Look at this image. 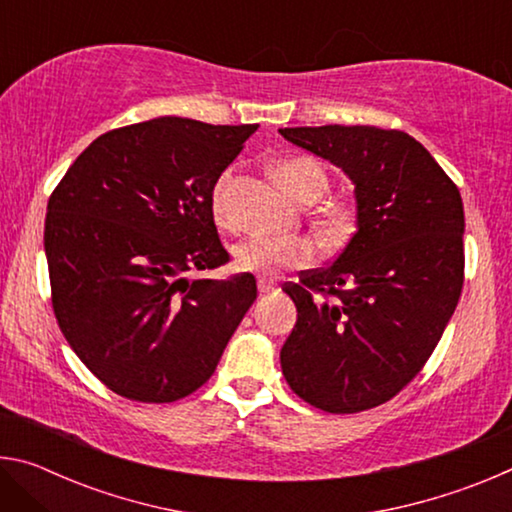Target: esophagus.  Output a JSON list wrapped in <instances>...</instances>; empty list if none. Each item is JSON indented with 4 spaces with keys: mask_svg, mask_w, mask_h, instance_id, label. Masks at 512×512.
Returning <instances> with one entry per match:
<instances>
[{
    "mask_svg": "<svg viewBox=\"0 0 512 512\" xmlns=\"http://www.w3.org/2000/svg\"><path fill=\"white\" fill-rule=\"evenodd\" d=\"M257 289H259V293H273V291H277L280 287H277V282H273V280H266V277H259L257 280Z\"/></svg>",
    "mask_w": 512,
    "mask_h": 512,
    "instance_id": "esophagus-1",
    "label": "esophagus"
}]
</instances>
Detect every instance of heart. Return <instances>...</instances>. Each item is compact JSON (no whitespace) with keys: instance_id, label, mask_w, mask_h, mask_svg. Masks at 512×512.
<instances>
[{"instance_id":"1","label":"heart","mask_w":512,"mask_h":512,"mask_svg":"<svg viewBox=\"0 0 512 512\" xmlns=\"http://www.w3.org/2000/svg\"><path fill=\"white\" fill-rule=\"evenodd\" d=\"M277 180L296 201L309 194H323L327 187V173L314 158H291L277 167ZM232 171H223L216 178L212 189V214L219 225H230L228 187ZM235 264L241 271L255 273L259 277H277L293 268H302L314 262L316 246L305 237H282L255 232V235L239 241L232 250Z\"/></svg>"}]
</instances>
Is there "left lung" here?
<instances>
[{
	"label": "left lung",
	"instance_id": "obj_1",
	"mask_svg": "<svg viewBox=\"0 0 512 512\" xmlns=\"http://www.w3.org/2000/svg\"><path fill=\"white\" fill-rule=\"evenodd\" d=\"M280 135L339 167L357 201V232L341 255L284 287L298 320L282 345V375L316 409L366 411L418 375L458 305L461 194L402 131L334 124Z\"/></svg>",
	"mask_w": 512,
	"mask_h": 512
}]
</instances>
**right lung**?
<instances>
[{"mask_svg":"<svg viewBox=\"0 0 512 512\" xmlns=\"http://www.w3.org/2000/svg\"><path fill=\"white\" fill-rule=\"evenodd\" d=\"M257 128L187 117L117 128L51 194V305L72 350L117 395L162 404L194 393L255 302L253 275L185 273L228 262L212 189Z\"/></svg>","mask_w":512,"mask_h":512,"instance_id":"add662e5","label":"right lung"}]
</instances>
